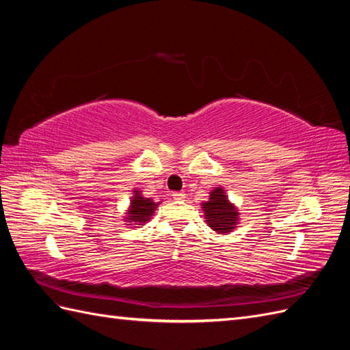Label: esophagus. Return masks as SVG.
<instances>
[{
    "label": "esophagus",
    "instance_id": "esophagus-1",
    "mask_svg": "<svg viewBox=\"0 0 350 350\" xmlns=\"http://www.w3.org/2000/svg\"><path fill=\"white\" fill-rule=\"evenodd\" d=\"M172 198L176 200V201L184 200L185 198V193L184 191H175V193H172Z\"/></svg>",
    "mask_w": 350,
    "mask_h": 350
}]
</instances>
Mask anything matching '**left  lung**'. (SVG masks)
I'll use <instances>...</instances> for the list:
<instances>
[{
  "label": "left lung",
  "instance_id": "8db88e82",
  "mask_svg": "<svg viewBox=\"0 0 350 350\" xmlns=\"http://www.w3.org/2000/svg\"><path fill=\"white\" fill-rule=\"evenodd\" d=\"M201 206L204 210L207 225L217 234L224 235L237 228L239 213L237 207L228 200L225 189L221 187H216L213 191H210L208 200Z\"/></svg>",
  "mask_w": 350,
  "mask_h": 350
}]
</instances>
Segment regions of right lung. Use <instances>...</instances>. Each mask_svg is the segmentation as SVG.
Segmentation results:
<instances>
[{"label":"right lung","instance_id":"right-lung-1","mask_svg":"<svg viewBox=\"0 0 350 350\" xmlns=\"http://www.w3.org/2000/svg\"><path fill=\"white\" fill-rule=\"evenodd\" d=\"M157 206L159 203H154L152 198L143 197L139 189H134V196L125 219H129L126 221H134L131 225H143L153 216Z\"/></svg>","mask_w":350,"mask_h":350}]
</instances>
